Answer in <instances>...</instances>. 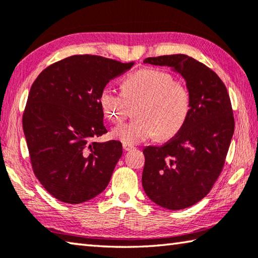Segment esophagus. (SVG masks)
Instances as JSON below:
<instances>
[{
  "label": "esophagus",
  "instance_id": "obj_1",
  "mask_svg": "<svg viewBox=\"0 0 258 258\" xmlns=\"http://www.w3.org/2000/svg\"><path fill=\"white\" fill-rule=\"evenodd\" d=\"M123 149L125 150V151H130V150H133L134 149V147L133 146H131V145H123Z\"/></svg>",
  "mask_w": 258,
  "mask_h": 258
}]
</instances>
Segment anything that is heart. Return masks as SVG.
<instances>
[{
    "instance_id": "obj_1",
    "label": "heart",
    "mask_w": 258,
    "mask_h": 258,
    "mask_svg": "<svg viewBox=\"0 0 258 258\" xmlns=\"http://www.w3.org/2000/svg\"><path fill=\"white\" fill-rule=\"evenodd\" d=\"M104 113L113 123L123 120L131 106L138 119L118 124L111 137L125 145H138L158 135L169 139L177 134L189 118L191 92L185 84L176 82L169 73L156 68H145L125 78L121 92L107 86L101 93Z\"/></svg>"
}]
</instances>
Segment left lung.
I'll return each mask as SVG.
<instances>
[{
  "label": "left lung",
  "instance_id": "1",
  "mask_svg": "<svg viewBox=\"0 0 258 258\" xmlns=\"http://www.w3.org/2000/svg\"><path fill=\"white\" fill-rule=\"evenodd\" d=\"M184 78L191 92L189 118L172 140L147 147L142 185L151 202L178 211L197 204L216 182L234 132V118L224 83L212 69L185 54L147 58Z\"/></svg>",
  "mask_w": 258,
  "mask_h": 258
}]
</instances>
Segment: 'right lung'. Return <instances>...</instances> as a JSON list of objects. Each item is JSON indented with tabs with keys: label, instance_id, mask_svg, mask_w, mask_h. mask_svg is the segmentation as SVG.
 <instances>
[{
	"label": "right lung",
	"instance_id": "add662e5",
	"mask_svg": "<svg viewBox=\"0 0 258 258\" xmlns=\"http://www.w3.org/2000/svg\"><path fill=\"white\" fill-rule=\"evenodd\" d=\"M134 62L72 55L45 68L30 87L23 127L33 171L60 202L81 204L106 189L123 154L119 141L95 142L107 133L101 93Z\"/></svg>",
	"mask_w": 258,
	"mask_h": 258
}]
</instances>
